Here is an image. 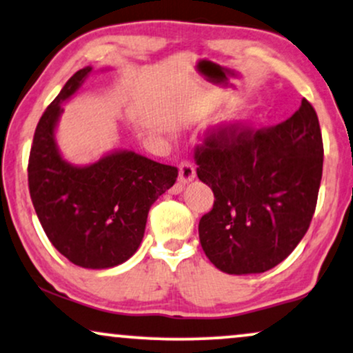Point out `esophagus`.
Wrapping results in <instances>:
<instances>
[{
	"label": "esophagus",
	"mask_w": 353,
	"mask_h": 353,
	"mask_svg": "<svg viewBox=\"0 0 353 353\" xmlns=\"http://www.w3.org/2000/svg\"><path fill=\"white\" fill-rule=\"evenodd\" d=\"M178 170H180V175H178L176 190H183L185 185H188L191 180H194V176H196V172H194L193 163L186 162V160L178 165Z\"/></svg>",
	"instance_id": "1"
}]
</instances>
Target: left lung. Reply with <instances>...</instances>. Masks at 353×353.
<instances>
[{
  "label": "left lung",
  "instance_id": "left-lung-1",
  "mask_svg": "<svg viewBox=\"0 0 353 353\" xmlns=\"http://www.w3.org/2000/svg\"><path fill=\"white\" fill-rule=\"evenodd\" d=\"M323 157L307 99L272 129L212 130L194 150L198 178L216 198L198 225L211 263L229 275L263 273L296 249L316 210Z\"/></svg>",
  "mask_w": 353,
  "mask_h": 353
}]
</instances>
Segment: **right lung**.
I'll return each instance as SVG.
<instances>
[{"mask_svg":"<svg viewBox=\"0 0 353 353\" xmlns=\"http://www.w3.org/2000/svg\"><path fill=\"white\" fill-rule=\"evenodd\" d=\"M91 67L65 83L39 121L28 180L34 210L52 245L78 267L103 270L136 254L150 206L175 185L178 170L134 150H114L94 163L73 165L55 141L62 104L85 83Z\"/></svg>","mask_w":353,"mask_h":353,"instance_id":"right-lung-1","label":"right lung"}]
</instances>
